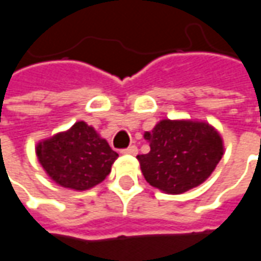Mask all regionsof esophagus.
I'll return each instance as SVG.
<instances>
[{
	"label": "esophagus",
	"instance_id": "34e87169",
	"mask_svg": "<svg viewBox=\"0 0 261 261\" xmlns=\"http://www.w3.org/2000/svg\"><path fill=\"white\" fill-rule=\"evenodd\" d=\"M121 153H124V155H137L138 149H137L136 145H131V147L125 148V149H121Z\"/></svg>",
	"mask_w": 261,
	"mask_h": 261
}]
</instances>
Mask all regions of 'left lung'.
<instances>
[{
    "mask_svg": "<svg viewBox=\"0 0 261 261\" xmlns=\"http://www.w3.org/2000/svg\"><path fill=\"white\" fill-rule=\"evenodd\" d=\"M144 138L151 151L137 155L145 180L168 194H181L211 176L224 155V141L207 121L164 119Z\"/></svg>",
    "mask_w": 261,
    "mask_h": 261,
    "instance_id": "obj_1",
    "label": "left lung"
}]
</instances>
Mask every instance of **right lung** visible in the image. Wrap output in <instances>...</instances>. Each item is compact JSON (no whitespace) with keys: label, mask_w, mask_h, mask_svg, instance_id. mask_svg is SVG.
Listing matches in <instances>:
<instances>
[{"label":"right lung","mask_w":261,"mask_h":261,"mask_svg":"<svg viewBox=\"0 0 261 261\" xmlns=\"http://www.w3.org/2000/svg\"><path fill=\"white\" fill-rule=\"evenodd\" d=\"M36 155L54 183L76 192L102 183L119 156L85 121H76L67 131L42 140L36 145Z\"/></svg>","instance_id":"add662e5"}]
</instances>
